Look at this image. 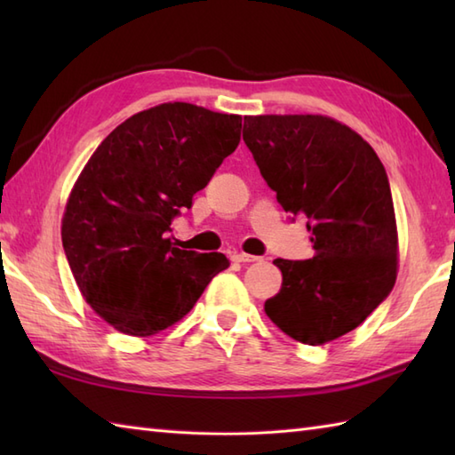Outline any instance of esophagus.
<instances>
[{
	"instance_id": "esophagus-1",
	"label": "esophagus",
	"mask_w": 455,
	"mask_h": 455,
	"mask_svg": "<svg viewBox=\"0 0 455 455\" xmlns=\"http://www.w3.org/2000/svg\"><path fill=\"white\" fill-rule=\"evenodd\" d=\"M233 262H240V264H250V262H258V256H252V254H246V252H235L233 256Z\"/></svg>"
}]
</instances>
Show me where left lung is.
<instances>
[{
	"mask_svg": "<svg viewBox=\"0 0 455 455\" xmlns=\"http://www.w3.org/2000/svg\"><path fill=\"white\" fill-rule=\"evenodd\" d=\"M243 137L282 207L308 219L315 248L311 259H274L283 282L264 311L297 342H332L360 326L397 279L387 173L360 134L326 115H248Z\"/></svg>",
	"mask_w": 455,
	"mask_h": 455,
	"instance_id": "1",
	"label": "left lung"
}]
</instances>
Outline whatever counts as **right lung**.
I'll list each match as a JSON object with an SVG mask.
<instances>
[{"instance_id": "obj_1", "label": "right lung", "mask_w": 455, "mask_h": 455, "mask_svg": "<svg viewBox=\"0 0 455 455\" xmlns=\"http://www.w3.org/2000/svg\"><path fill=\"white\" fill-rule=\"evenodd\" d=\"M243 117L170 101L121 123L68 196L62 246L82 297L105 323L147 338L186 316L225 254L172 244L173 219L240 142Z\"/></svg>"}]
</instances>
